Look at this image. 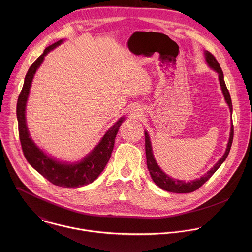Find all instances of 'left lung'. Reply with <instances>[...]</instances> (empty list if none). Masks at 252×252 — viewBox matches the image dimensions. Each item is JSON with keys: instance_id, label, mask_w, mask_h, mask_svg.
Returning <instances> with one entry per match:
<instances>
[{"instance_id": "left-lung-1", "label": "left lung", "mask_w": 252, "mask_h": 252, "mask_svg": "<svg viewBox=\"0 0 252 252\" xmlns=\"http://www.w3.org/2000/svg\"><path fill=\"white\" fill-rule=\"evenodd\" d=\"M205 55H206V60L208 62V64L210 65L211 68H213L216 72L218 73V78H219V82H220V86L223 92V95L225 97V100L230 108V111L232 113L233 111V107H232V101H231V97H230V93L227 89V86L225 84L224 81V75L223 72L220 68L219 63L217 62L216 57L209 51H205ZM144 137H145V154H146V164H147V169L149 171V174L151 176V179L153 181L162 189L168 191V192H173V193H190L193 191H196L197 189H199L206 181L210 180L212 178V176L216 173L217 169L221 166V164L225 161V159L227 158L232 143H233V137H234V126L232 123V127H231V132H230V139H229V143L228 146L226 149V152L224 153V155L221 157V159L216 163L214 166V168H212L206 175H204L203 177H201L200 179L196 180H192L190 182H185L184 180H175L172 179L170 177H168L165 173H163V171L159 168V166L157 165L153 153H152V148H151V143L149 140V136L146 132H144Z\"/></svg>"}]
</instances>
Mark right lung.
<instances>
[{"label": "right lung", "instance_id": "obj_1", "mask_svg": "<svg viewBox=\"0 0 252 252\" xmlns=\"http://www.w3.org/2000/svg\"><path fill=\"white\" fill-rule=\"evenodd\" d=\"M62 41L63 40L60 39L57 42L47 46L43 53L29 68L25 76L23 88L18 97L16 115L18 120V132L22 150L30 165L43 178H45L54 185L65 188H72L80 187L93 182L103 172L110 158L116 134L124 118H120L113 125V127L108 130L101 142L93 149V151L81 162L76 164L61 163L44 154L43 151H41L34 144L30 138L25 118V108L31 83L35 72L44 59V56L54 47L59 45Z\"/></svg>", "mask_w": 252, "mask_h": 252}]
</instances>
